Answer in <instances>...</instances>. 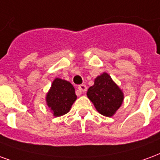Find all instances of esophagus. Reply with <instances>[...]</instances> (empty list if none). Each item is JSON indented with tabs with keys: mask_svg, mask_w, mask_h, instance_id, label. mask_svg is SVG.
Here are the masks:
<instances>
[{
	"mask_svg": "<svg viewBox=\"0 0 160 160\" xmlns=\"http://www.w3.org/2000/svg\"><path fill=\"white\" fill-rule=\"evenodd\" d=\"M78 89L80 91H82V92H85L87 90V86L85 84H81L78 86Z\"/></svg>",
	"mask_w": 160,
	"mask_h": 160,
	"instance_id": "obj_1",
	"label": "esophagus"
}]
</instances>
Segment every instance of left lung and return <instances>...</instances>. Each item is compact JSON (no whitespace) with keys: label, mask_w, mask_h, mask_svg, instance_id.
Here are the masks:
<instances>
[{"label":"left lung","mask_w":160,"mask_h":160,"mask_svg":"<svg viewBox=\"0 0 160 160\" xmlns=\"http://www.w3.org/2000/svg\"><path fill=\"white\" fill-rule=\"evenodd\" d=\"M87 96L96 110L106 117L113 116L123 101V91L107 72L94 79V85L88 88Z\"/></svg>","instance_id":"8db88e82"}]
</instances>
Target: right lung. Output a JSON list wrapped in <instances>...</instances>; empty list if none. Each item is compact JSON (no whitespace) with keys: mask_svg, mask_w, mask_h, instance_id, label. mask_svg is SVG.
<instances>
[{"mask_svg":"<svg viewBox=\"0 0 160 160\" xmlns=\"http://www.w3.org/2000/svg\"><path fill=\"white\" fill-rule=\"evenodd\" d=\"M77 100L75 88L71 82L60 78L53 80L46 96V102L54 117H59L68 112Z\"/></svg>","mask_w":160,"mask_h":160,"instance_id":"1","label":"right lung"}]
</instances>
